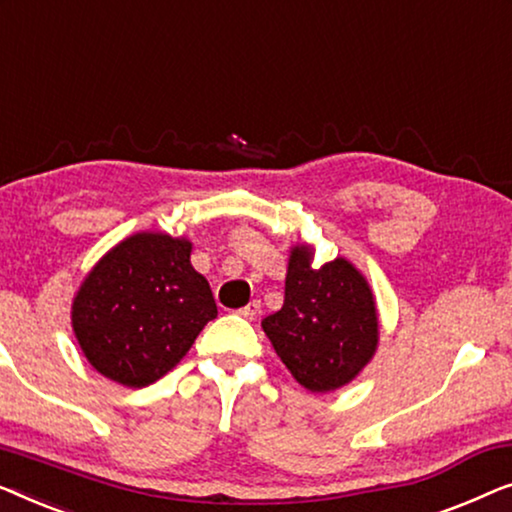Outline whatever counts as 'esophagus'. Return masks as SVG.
I'll return each instance as SVG.
<instances>
[{"instance_id":"34e87169","label":"esophagus","mask_w":512,"mask_h":512,"mask_svg":"<svg viewBox=\"0 0 512 512\" xmlns=\"http://www.w3.org/2000/svg\"><path fill=\"white\" fill-rule=\"evenodd\" d=\"M259 311H262V304H259V301H250L248 306H243V308H239V313L243 320H255L257 315H259Z\"/></svg>"}]
</instances>
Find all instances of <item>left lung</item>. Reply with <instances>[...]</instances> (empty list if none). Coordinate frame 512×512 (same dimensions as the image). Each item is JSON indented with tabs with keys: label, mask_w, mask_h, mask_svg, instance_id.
I'll return each instance as SVG.
<instances>
[{
	"label": "left lung",
	"mask_w": 512,
	"mask_h": 512,
	"mask_svg": "<svg viewBox=\"0 0 512 512\" xmlns=\"http://www.w3.org/2000/svg\"><path fill=\"white\" fill-rule=\"evenodd\" d=\"M315 248H290L285 301L262 320L264 334L294 380L325 394L355 380L378 350L380 325L369 280L350 259L315 269Z\"/></svg>",
	"instance_id": "1"
}]
</instances>
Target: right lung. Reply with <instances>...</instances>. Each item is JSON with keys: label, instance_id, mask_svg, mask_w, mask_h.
Listing matches in <instances>:
<instances>
[{"label": "right lung", "instance_id": "right-lung-1", "mask_svg": "<svg viewBox=\"0 0 512 512\" xmlns=\"http://www.w3.org/2000/svg\"><path fill=\"white\" fill-rule=\"evenodd\" d=\"M190 255L185 236L136 232L92 266L71 304V327L92 369L146 387L181 362L218 315Z\"/></svg>", "mask_w": 512, "mask_h": 512}]
</instances>
